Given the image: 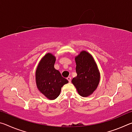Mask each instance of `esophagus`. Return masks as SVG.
<instances>
[{
  "label": "esophagus",
  "mask_w": 132,
  "mask_h": 132,
  "mask_svg": "<svg viewBox=\"0 0 132 132\" xmlns=\"http://www.w3.org/2000/svg\"><path fill=\"white\" fill-rule=\"evenodd\" d=\"M67 79H68V80L69 82H71V77H67Z\"/></svg>",
  "instance_id": "esophagus-1"
}]
</instances>
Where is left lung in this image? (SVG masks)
<instances>
[{
  "label": "left lung",
  "instance_id": "left-lung-1",
  "mask_svg": "<svg viewBox=\"0 0 132 132\" xmlns=\"http://www.w3.org/2000/svg\"><path fill=\"white\" fill-rule=\"evenodd\" d=\"M76 71L77 76L73 78L71 82L82 97L91 94L99 84L100 75L97 66L90 53L82 51L76 57Z\"/></svg>",
  "mask_w": 132,
  "mask_h": 132
}]
</instances>
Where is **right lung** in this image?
Instances as JSON below:
<instances>
[{"label":"right lung","instance_id":"add662e5","mask_svg":"<svg viewBox=\"0 0 132 132\" xmlns=\"http://www.w3.org/2000/svg\"><path fill=\"white\" fill-rule=\"evenodd\" d=\"M56 58L47 53L42 58L36 70V82L40 92L51 100L59 95L62 87L69 82L54 68Z\"/></svg>","mask_w":132,"mask_h":132}]
</instances>
